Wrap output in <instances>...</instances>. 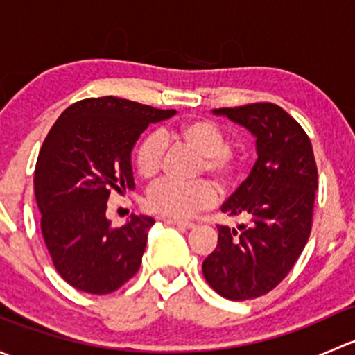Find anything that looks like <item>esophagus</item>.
Segmentation results:
<instances>
[{
	"instance_id": "obj_1",
	"label": "esophagus",
	"mask_w": 355,
	"mask_h": 355,
	"mask_svg": "<svg viewBox=\"0 0 355 355\" xmlns=\"http://www.w3.org/2000/svg\"><path fill=\"white\" fill-rule=\"evenodd\" d=\"M164 223H166V225H175V227H184V228H192V227H194V223H192V221L171 220V218H164Z\"/></svg>"
}]
</instances>
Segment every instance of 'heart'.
I'll use <instances>...</instances> for the list:
<instances>
[{"label":"heart","instance_id":"1","mask_svg":"<svg viewBox=\"0 0 355 355\" xmlns=\"http://www.w3.org/2000/svg\"><path fill=\"white\" fill-rule=\"evenodd\" d=\"M170 137L198 153L199 161L194 173L209 175L220 191H230L241 177L242 157L228 144L225 130L214 121L206 118L182 121L173 128ZM163 137L156 132L146 134L134 151V168L139 177L144 180L157 177L163 166ZM214 199L216 194L213 185L202 178L187 184L164 180L149 191L146 204L153 213L173 220H184L213 206Z\"/></svg>","mask_w":355,"mask_h":355}]
</instances>
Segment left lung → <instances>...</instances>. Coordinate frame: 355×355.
<instances>
[{"label":"left lung","mask_w":355,"mask_h":355,"mask_svg":"<svg viewBox=\"0 0 355 355\" xmlns=\"http://www.w3.org/2000/svg\"><path fill=\"white\" fill-rule=\"evenodd\" d=\"M256 135L257 157L249 177L221 206L244 216L235 228L218 225V245L202 263L214 292L249 300L271 292L292 270L313 228L318 168L299 121L273 103L214 110Z\"/></svg>","instance_id":"8db88e82"}]
</instances>
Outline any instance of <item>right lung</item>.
I'll use <instances>...</instances> for the list:
<instances>
[{"label":"right lung","instance_id":"right-lung-1","mask_svg":"<svg viewBox=\"0 0 355 355\" xmlns=\"http://www.w3.org/2000/svg\"><path fill=\"white\" fill-rule=\"evenodd\" d=\"M157 110L116 96L87 98L60 114L34 171L41 232L60 277L82 292L105 295L139 271L155 220L135 216L120 228L106 218L111 192L134 189L130 153Z\"/></svg>","mask_w":355,"mask_h":355}]
</instances>
